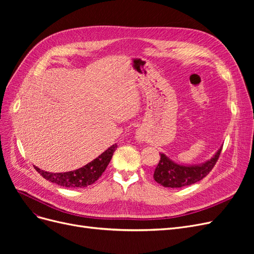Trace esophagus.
Listing matches in <instances>:
<instances>
[{
  "instance_id": "1",
  "label": "esophagus",
  "mask_w": 254,
  "mask_h": 254,
  "mask_svg": "<svg viewBox=\"0 0 254 254\" xmlns=\"http://www.w3.org/2000/svg\"><path fill=\"white\" fill-rule=\"evenodd\" d=\"M135 137H136L137 142H143L144 141V135H143V133L141 131H137L135 133Z\"/></svg>"
}]
</instances>
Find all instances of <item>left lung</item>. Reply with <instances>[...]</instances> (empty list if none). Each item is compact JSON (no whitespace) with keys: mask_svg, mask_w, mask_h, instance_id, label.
Returning <instances> with one entry per match:
<instances>
[{"mask_svg":"<svg viewBox=\"0 0 254 254\" xmlns=\"http://www.w3.org/2000/svg\"><path fill=\"white\" fill-rule=\"evenodd\" d=\"M222 146L215 153L213 158L207 160L206 162L198 165H180L174 162L164 153H160V161L157 165L153 178L165 188H182L190 186L203 179L209 174L214 165L216 164L220 156Z\"/></svg>","mask_w":254,"mask_h":254,"instance_id":"8db88e82","label":"left lung"}]
</instances>
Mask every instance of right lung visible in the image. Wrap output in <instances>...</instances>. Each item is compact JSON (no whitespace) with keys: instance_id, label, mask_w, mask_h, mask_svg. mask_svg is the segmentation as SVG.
<instances>
[{"instance_id":"add662e5","label":"right lung","mask_w":254,"mask_h":254,"mask_svg":"<svg viewBox=\"0 0 254 254\" xmlns=\"http://www.w3.org/2000/svg\"><path fill=\"white\" fill-rule=\"evenodd\" d=\"M118 145L114 144L104 151L101 156H98L90 163L84 165L78 170L71 171L66 173H50L44 172L37 166H34L35 170L39 173L44 179H47L53 183H56L60 187L76 189V188H86L90 184L94 183L99 177L103 175L105 170L108 166L110 160L113 156V152L117 150Z\"/></svg>"}]
</instances>
